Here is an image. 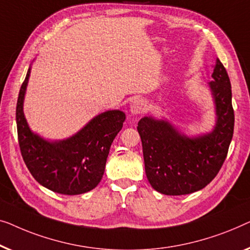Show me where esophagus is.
I'll list each match as a JSON object with an SVG mask.
<instances>
[{
  "label": "esophagus",
  "instance_id": "34e87169",
  "mask_svg": "<svg viewBox=\"0 0 250 250\" xmlns=\"http://www.w3.org/2000/svg\"><path fill=\"white\" fill-rule=\"evenodd\" d=\"M145 110H146V103L143 100H139V98L132 101L131 104H130V112L135 115L142 114L143 112H145Z\"/></svg>",
  "mask_w": 250,
  "mask_h": 250
}]
</instances>
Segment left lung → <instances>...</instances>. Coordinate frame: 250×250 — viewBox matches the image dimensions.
Returning a JSON list of instances; mask_svg holds the SVG:
<instances>
[{
  "label": "left lung",
  "mask_w": 250,
  "mask_h": 250,
  "mask_svg": "<svg viewBox=\"0 0 250 250\" xmlns=\"http://www.w3.org/2000/svg\"><path fill=\"white\" fill-rule=\"evenodd\" d=\"M208 83L216 122L210 132L188 137L167 120L144 117L138 122L145 172L149 184L163 195L180 196L206 187L226 161L233 136L231 83L219 59Z\"/></svg>",
  "instance_id": "8db88e82"
}]
</instances>
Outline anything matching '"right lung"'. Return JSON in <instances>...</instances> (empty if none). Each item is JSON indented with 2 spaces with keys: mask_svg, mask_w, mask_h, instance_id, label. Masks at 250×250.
<instances>
[{
  "mask_svg": "<svg viewBox=\"0 0 250 250\" xmlns=\"http://www.w3.org/2000/svg\"><path fill=\"white\" fill-rule=\"evenodd\" d=\"M30 66L21 85L16 120L21 155L38 184L62 195H79L100 184L110 147L124 126L125 114L112 110L98 114L76 135L48 140L31 131L23 114Z\"/></svg>",
  "mask_w": 250,
  "mask_h": 250,
  "instance_id": "right-lung-1",
  "label": "right lung"
}]
</instances>
